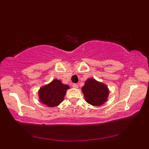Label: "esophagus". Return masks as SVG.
<instances>
[{"label":"esophagus","mask_w":149,"mask_h":149,"mask_svg":"<svg viewBox=\"0 0 149 149\" xmlns=\"http://www.w3.org/2000/svg\"><path fill=\"white\" fill-rule=\"evenodd\" d=\"M72 87H73V88L77 89V88H78V85L75 84V83H74V84H72Z\"/></svg>","instance_id":"1"}]
</instances>
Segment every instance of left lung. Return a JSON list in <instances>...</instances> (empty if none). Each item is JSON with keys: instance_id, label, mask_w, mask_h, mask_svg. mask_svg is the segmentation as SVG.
<instances>
[{"instance_id": "left-lung-1", "label": "left lung", "mask_w": 149, "mask_h": 149, "mask_svg": "<svg viewBox=\"0 0 149 149\" xmlns=\"http://www.w3.org/2000/svg\"><path fill=\"white\" fill-rule=\"evenodd\" d=\"M81 90L87 102L96 107L102 105L107 100L109 94L107 85L93 78L85 81Z\"/></svg>"}]
</instances>
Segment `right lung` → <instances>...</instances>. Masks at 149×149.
I'll return each instance as SVG.
<instances>
[{
  "instance_id": "add662e5",
  "label": "right lung",
  "mask_w": 149,
  "mask_h": 149,
  "mask_svg": "<svg viewBox=\"0 0 149 149\" xmlns=\"http://www.w3.org/2000/svg\"><path fill=\"white\" fill-rule=\"evenodd\" d=\"M70 88L58 79H54L49 84L40 88L38 96L40 102L49 107H54L64 100L67 89Z\"/></svg>"
}]
</instances>
